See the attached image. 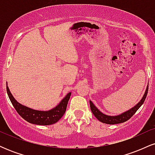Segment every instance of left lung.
<instances>
[{"instance_id":"obj_1","label":"left lung","mask_w":155,"mask_h":155,"mask_svg":"<svg viewBox=\"0 0 155 155\" xmlns=\"http://www.w3.org/2000/svg\"><path fill=\"white\" fill-rule=\"evenodd\" d=\"M148 88L149 86L147 87V90H146L145 94L143 95V97H142V99L138 103L136 106H135L134 107L131 108V109L128 110L127 111L124 112L122 114L118 115V116L115 117H111V116H108V115L104 114L101 113V112L95 107V105L92 104V101H90V108H91V111L92 112L95 117L100 122H103V123L106 124H119V123H122V122H126L129 120L130 118L133 117V115L136 112L138 111V109L139 108L141 105L144 102L146 97H147V93H148Z\"/></svg>"}]
</instances>
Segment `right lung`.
Masks as SVG:
<instances>
[{
	"label": "right lung",
	"mask_w": 155,
	"mask_h": 155,
	"mask_svg": "<svg viewBox=\"0 0 155 155\" xmlns=\"http://www.w3.org/2000/svg\"><path fill=\"white\" fill-rule=\"evenodd\" d=\"M6 90L11 102H12L14 108H15L17 113L27 122L32 124H40V125L52 124L56 123L58 120H60V118L63 116L65 111H66L68 102L71 95V93L69 92L62 100L60 104L58 105L53 109L49 110L48 111H42L31 109V108H29L19 104L11 94L7 84Z\"/></svg>",
	"instance_id": "1"
}]
</instances>
